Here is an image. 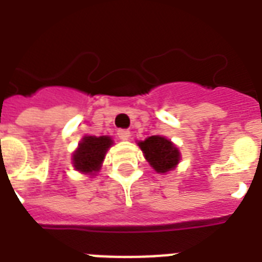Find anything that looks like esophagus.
Returning a JSON list of instances; mask_svg holds the SVG:
<instances>
[{
    "instance_id": "1",
    "label": "esophagus",
    "mask_w": 262,
    "mask_h": 262,
    "mask_svg": "<svg viewBox=\"0 0 262 262\" xmlns=\"http://www.w3.org/2000/svg\"><path fill=\"white\" fill-rule=\"evenodd\" d=\"M117 136H118L119 140L126 141V140H129V137H130V132L125 130V129H119V130L117 132Z\"/></svg>"
}]
</instances>
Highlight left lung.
I'll return each mask as SVG.
<instances>
[{
	"instance_id": "8db88e82",
	"label": "left lung",
	"mask_w": 262,
	"mask_h": 262,
	"mask_svg": "<svg viewBox=\"0 0 262 262\" xmlns=\"http://www.w3.org/2000/svg\"><path fill=\"white\" fill-rule=\"evenodd\" d=\"M137 145L143 151L145 160L158 174H167L178 166L181 160L178 147L164 136H151L144 141H139Z\"/></svg>"
}]
</instances>
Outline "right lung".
Returning <instances> with one entry per match:
<instances>
[{"instance_id": "right-lung-1", "label": "right lung", "mask_w": 262, "mask_h": 262, "mask_svg": "<svg viewBox=\"0 0 262 262\" xmlns=\"http://www.w3.org/2000/svg\"><path fill=\"white\" fill-rule=\"evenodd\" d=\"M110 136H84L79 147L72 154V164L76 171L87 175H96L102 168L103 160L108 148L113 147Z\"/></svg>"}]
</instances>
